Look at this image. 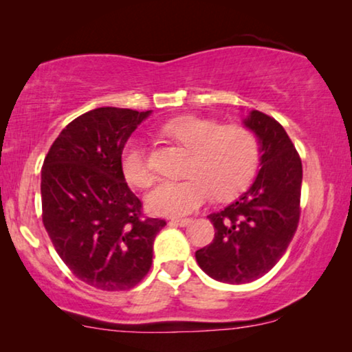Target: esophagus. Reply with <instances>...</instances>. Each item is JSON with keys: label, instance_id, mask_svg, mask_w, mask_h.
Here are the masks:
<instances>
[{"label": "esophagus", "instance_id": "esophagus-1", "mask_svg": "<svg viewBox=\"0 0 352 352\" xmlns=\"http://www.w3.org/2000/svg\"><path fill=\"white\" fill-rule=\"evenodd\" d=\"M190 221L192 219H189V218H181V219H171L170 221V224L171 226H181V228H184V226H187V224H190Z\"/></svg>", "mask_w": 352, "mask_h": 352}]
</instances>
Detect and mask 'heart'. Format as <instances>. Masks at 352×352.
<instances>
[{"instance_id":"1","label":"heart","mask_w":352,"mask_h":352,"mask_svg":"<svg viewBox=\"0 0 352 352\" xmlns=\"http://www.w3.org/2000/svg\"><path fill=\"white\" fill-rule=\"evenodd\" d=\"M163 133L190 152L186 168L189 177L155 182L146 195L152 213L179 218L200 208L211 194L218 200H230L247 189L256 175L261 144L252 129L181 117L168 122ZM120 162L129 184L142 187L151 181L147 148L139 138L124 142Z\"/></svg>"}]
</instances>
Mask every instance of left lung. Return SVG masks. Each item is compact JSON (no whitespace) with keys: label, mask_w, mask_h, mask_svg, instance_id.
I'll list each match as a JSON object with an SVG mask.
<instances>
[{"label":"left lung","mask_w":352,"mask_h":352,"mask_svg":"<svg viewBox=\"0 0 352 352\" xmlns=\"http://www.w3.org/2000/svg\"><path fill=\"white\" fill-rule=\"evenodd\" d=\"M243 123L261 144V170L237 201L208 216L214 239L195 252L201 271L232 285L256 280L276 266L301 213V158L287 131L258 110Z\"/></svg>","instance_id":"left-lung-1"}]
</instances>
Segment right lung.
<instances>
[{
  "instance_id": "add662e5",
  "label": "right lung",
  "mask_w": 352,
  "mask_h": 352,
  "mask_svg": "<svg viewBox=\"0 0 352 352\" xmlns=\"http://www.w3.org/2000/svg\"><path fill=\"white\" fill-rule=\"evenodd\" d=\"M147 112L100 107L62 129L41 168L43 224L78 280L105 292L136 287L152 266L165 219L147 218L122 171V148Z\"/></svg>"
}]
</instances>
